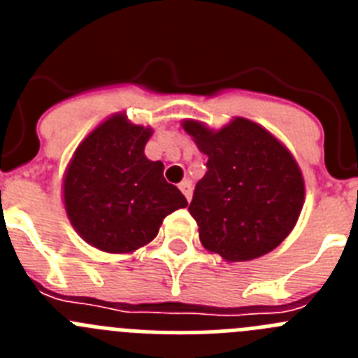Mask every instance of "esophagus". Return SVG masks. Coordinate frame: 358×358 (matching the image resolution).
<instances>
[{"label":"esophagus","instance_id":"esophagus-1","mask_svg":"<svg viewBox=\"0 0 358 358\" xmlns=\"http://www.w3.org/2000/svg\"><path fill=\"white\" fill-rule=\"evenodd\" d=\"M179 189L182 192V195L186 197V201H189V199H192V182L182 181L181 185H179Z\"/></svg>","mask_w":358,"mask_h":358}]
</instances>
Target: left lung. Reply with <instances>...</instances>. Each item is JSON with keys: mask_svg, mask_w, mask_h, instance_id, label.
<instances>
[{"mask_svg": "<svg viewBox=\"0 0 358 358\" xmlns=\"http://www.w3.org/2000/svg\"><path fill=\"white\" fill-rule=\"evenodd\" d=\"M182 127L208 156V172L188 206L202 245L227 262L255 260L278 248L296 226L305 199L290 152L245 118L218 132L194 120Z\"/></svg>", "mask_w": 358, "mask_h": 358, "instance_id": "left-lung-1", "label": "left lung"}]
</instances>
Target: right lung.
<instances>
[{"mask_svg": "<svg viewBox=\"0 0 358 358\" xmlns=\"http://www.w3.org/2000/svg\"><path fill=\"white\" fill-rule=\"evenodd\" d=\"M150 129L116 115L80 143L64 179L73 227L106 252H132L159 231L166 215L186 208L185 195L163 177V163L145 157Z\"/></svg>", "mask_w": 358, "mask_h": 358, "instance_id": "add662e5", "label": "right lung"}]
</instances>
